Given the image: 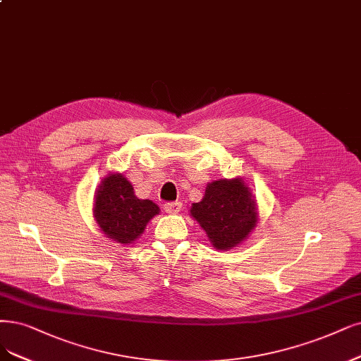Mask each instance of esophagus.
<instances>
[{
  "label": "esophagus",
  "mask_w": 361,
  "mask_h": 361,
  "mask_svg": "<svg viewBox=\"0 0 361 361\" xmlns=\"http://www.w3.org/2000/svg\"><path fill=\"white\" fill-rule=\"evenodd\" d=\"M181 207H183V204L180 201H177V202L165 204L164 209L168 212V214H178V212L181 211Z\"/></svg>",
  "instance_id": "1"
}]
</instances>
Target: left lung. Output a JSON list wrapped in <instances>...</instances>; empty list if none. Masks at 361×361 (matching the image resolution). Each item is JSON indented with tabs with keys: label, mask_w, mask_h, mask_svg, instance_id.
Returning a JSON list of instances; mask_svg holds the SVG:
<instances>
[{
	"label": "left lung",
	"mask_w": 361,
	"mask_h": 361,
	"mask_svg": "<svg viewBox=\"0 0 361 361\" xmlns=\"http://www.w3.org/2000/svg\"><path fill=\"white\" fill-rule=\"evenodd\" d=\"M190 216L219 251L243 244L259 221L256 196L239 177L208 183L201 202L192 205Z\"/></svg>",
	"instance_id": "left-lung-1"
}]
</instances>
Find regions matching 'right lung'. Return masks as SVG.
<instances>
[{"mask_svg": "<svg viewBox=\"0 0 361 361\" xmlns=\"http://www.w3.org/2000/svg\"><path fill=\"white\" fill-rule=\"evenodd\" d=\"M159 212L150 199L137 197L130 181L120 172L102 178L93 196V219L101 232L122 245L135 243Z\"/></svg>", "mask_w": 361, "mask_h": 361, "instance_id": "add662e5", "label": "right lung"}]
</instances>
